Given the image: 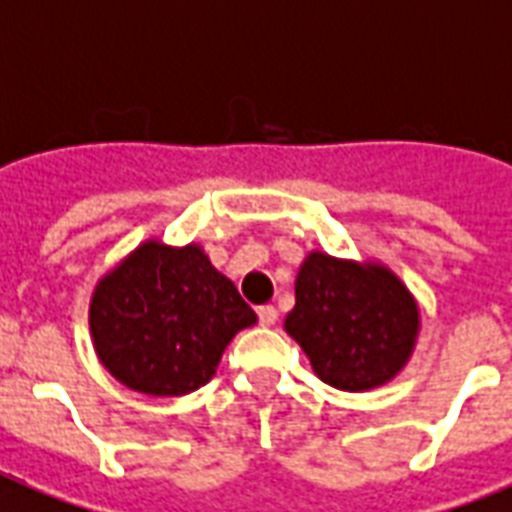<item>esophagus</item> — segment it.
I'll use <instances>...</instances> for the list:
<instances>
[{"label":"esophagus","instance_id":"obj_1","mask_svg":"<svg viewBox=\"0 0 512 512\" xmlns=\"http://www.w3.org/2000/svg\"><path fill=\"white\" fill-rule=\"evenodd\" d=\"M259 322L264 324V327H272V324L278 322V311H275V305H261Z\"/></svg>","mask_w":512,"mask_h":512}]
</instances>
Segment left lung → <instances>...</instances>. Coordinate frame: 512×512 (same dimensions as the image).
Segmentation results:
<instances>
[{
    "instance_id": "8db88e82",
    "label": "left lung",
    "mask_w": 512,
    "mask_h": 512,
    "mask_svg": "<svg viewBox=\"0 0 512 512\" xmlns=\"http://www.w3.org/2000/svg\"><path fill=\"white\" fill-rule=\"evenodd\" d=\"M294 300L283 327L322 382L363 393L390 382L409 363L420 308L384 264L311 251L297 272Z\"/></svg>"
}]
</instances>
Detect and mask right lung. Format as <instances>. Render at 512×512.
Instances as JSON below:
<instances>
[{"label":"right lung","instance_id":"1","mask_svg":"<svg viewBox=\"0 0 512 512\" xmlns=\"http://www.w3.org/2000/svg\"><path fill=\"white\" fill-rule=\"evenodd\" d=\"M251 324V305L193 242H141L100 278L89 302L92 343L108 374L160 398L210 382L223 349Z\"/></svg>","mask_w":512,"mask_h":512}]
</instances>
